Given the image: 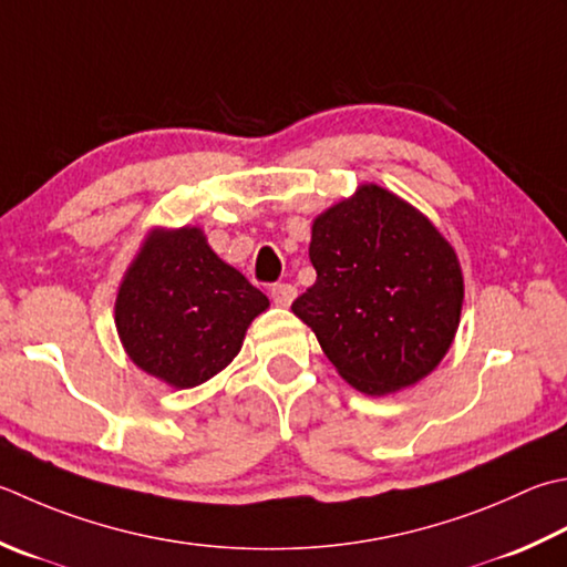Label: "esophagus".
Instances as JSON below:
<instances>
[{"mask_svg": "<svg viewBox=\"0 0 567 567\" xmlns=\"http://www.w3.org/2000/svg\"><path fill=\"white\" fill-rule=\"evenodd\" d=\"M270 297L277 307H290L297 297V287L290 282H277L270 287Z\"/></svg>", "mask_w": 567, "mask_h": 567, "instance_id": "esophagus-1", "label": "esophagus"}]
</instances>
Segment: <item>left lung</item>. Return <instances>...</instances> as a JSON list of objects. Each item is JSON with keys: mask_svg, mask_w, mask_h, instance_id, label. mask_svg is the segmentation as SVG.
I'll use <instances>...</instances> for the list:
<instances>
[{"mask_svg": "<svg viewBox=\"0 0 567 567\" xmlns=\"http://www.w3.org/2000/svg\"><path fill=\"white\" fill-rule=\"evenodd\" d=\"M317 282L292 312L343 381L369 395L417 383L445 357L464 285L450 243L385 188L361 186L312 226Z\"/></svg>", "mask_w": 567, "mask_h": 567, "instance_id": "left-lung-1", "label": "left lung"}]
</instances>
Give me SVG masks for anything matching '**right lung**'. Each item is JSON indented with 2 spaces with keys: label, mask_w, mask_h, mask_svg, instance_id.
I'll return each mask as SVG.
<instances>
[{
  "label": "right lung",
  "mask_w": 567,
  "mask_h": 567,
  "mask_svg": "<svg viewBox=\"0 0 567 567\" xmlns=\"http://www.w3.org/2000/svg\"><path fill=\"white\" fill-rule=\"evenodd\" d=\"M268 305L202 230L186 226L150 236L120 285L115 324L142 371L194 388L236 359L248 324Z\"/></svg>",
  "instance_id": "right-lung-1"
}]
</instances>
